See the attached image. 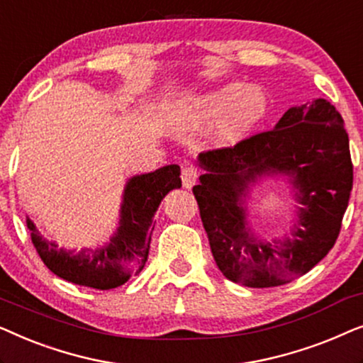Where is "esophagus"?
Segmentation results:
<instances>
[{
	"instance_id": "1",
	"label": "esophagus",
	"mask_w": 363,
	"mask_h": 363,
	"mask_svg": "<svg viewBox=\"0 0 363 363\" xmlns=\"http://www.w3.org/2000/svg\"><path fill=\"white\" fill-rule=\"evenodd\" d=\"M196 170L193 167H183L182 168V183L185 188H191L196 183Z\"/></svg>"
}]
</instances>
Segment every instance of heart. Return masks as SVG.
<instances>
[{
    "instance_id": "heart-1",
    "label": "heart",
    "mask_w": 363,
    "mask_h": 363,
    "mask_svg": "<svg viewBox=\"0 0 363 363\" xmlns=\"http://www.w3.org/2000/svg\"><path fill=\"white\" fill-rule=\"evenodd\" d=\"M266 111L267 97L259 87L228 82L183 99L173 121L188 130H201L213 123L210 142L215 147H230L246 137Z\"/></svg>"
}]
</instances>
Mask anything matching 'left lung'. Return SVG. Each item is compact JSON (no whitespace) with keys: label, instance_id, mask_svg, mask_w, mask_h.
Masks as SVG:
<instances>
[{"label":"left lung","instance_id":"left-lung-1","mask_svg":"<svg viewBox=\"0 0 363 363\" xmlns=\"http://www.w3.org/2000/svg\"><path fill=\"white\" fill-rule=\"evenodd\" d=\"M205 173L193 186L223 276L247 287H274L309 272L335 245L354 182L344 121L325 99L284 112L272 130L198 155ZM284 177L300 203L291 233L262 240L249 223L252 188Z\"/></svg>","mask_w":363,"mask_h":363}]
</instances>
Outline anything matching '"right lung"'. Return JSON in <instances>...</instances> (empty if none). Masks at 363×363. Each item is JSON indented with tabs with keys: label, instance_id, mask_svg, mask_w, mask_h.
<instances>
[{
	"label": "right lung",
	"instance_id": "add662e5",
	"mask_svg": "<svg viewBox=\"0 0 363 363\" xmlns=\"http://www.w3.org/2000/svg\"><path fill=\"white\" fill-rule=\"evenodd\" d=\"M180 186L178 165L128 178L123 186L116 231L108 242L99 247H84L81 251L59 247L56 241H49L39 233L29 216L26 225L38 255L54 274L79 286L113 289L143 269L150 250L153 216L167 193Z\"/></svg>",
	"mask_w": 363,
	"mask_h": 363
}]
</instances>
